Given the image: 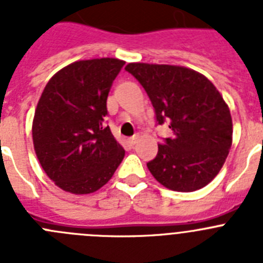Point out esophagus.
Here are the masks:
<instances>
[{"instance_id": "obj_1", "label": "esophagus", "mask_w": 263, "mask_h": 263, "mask_svg": "<svg viewBox=\"0 0 263 263\" xmlns=\"http://www.w3.org/2000/svg\"><path fill=\"white\" fill-rule=\"evenodd\" d=\"M138 139H139V134H134V136L129 139V142L132 143V145H136V143L138 142Z\"/></svg>"}]
</instances>
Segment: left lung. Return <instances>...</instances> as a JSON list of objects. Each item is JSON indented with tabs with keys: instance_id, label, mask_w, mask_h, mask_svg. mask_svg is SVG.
<instances>
[{
	"instance_id": "1",
	"label": "left lung",
	"mask_w": 263,
	"mask_h": 263,
	"mask_svg": "<svg viewBox=\"0 0 263 263\" xmlns=\"http://www.w3.org/2000/svg\"><path fill=\"white\" fill-rule=\"evenodd\" d=\"M145 88L158 125L168 122L173 138L158 145L147 163L162 185L178 192L205 187L224 166L233 136L231 110L204 75L180 66L129 63L125 67Z\"/></svg>"
}]
</instances>
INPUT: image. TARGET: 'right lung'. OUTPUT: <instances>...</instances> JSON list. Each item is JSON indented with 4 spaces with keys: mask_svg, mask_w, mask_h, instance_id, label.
Segmentation results:
<instances>
[{
    "mask_svg": "<svg viewBox=\"0 0 263 263\" xmlns=\"http://www.w3.org/2000/svg\"><path fill=\"white\" fill-rule=\"evenodd\" d=\"M124 64L115 58L71 63L42 92L32 120L34 150L63 191H97L124 159V147L104 124L109 90Z\"/></svg>",
    "mask_w": 263,
    "mask_h": 263,
    "instance_id": "1",
    "label": "right lung"
}]
</instances>
